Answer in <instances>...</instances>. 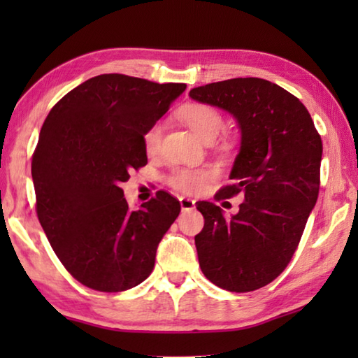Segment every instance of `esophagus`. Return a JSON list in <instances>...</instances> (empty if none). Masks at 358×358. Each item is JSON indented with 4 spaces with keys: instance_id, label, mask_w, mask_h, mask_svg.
Segmentation results:
<instances>
[{
    "instance_id": "1",
    "label": "esophagus",
    "mask_w": 358,
    "mask_h": 358,
    "mask_svg": "<svg viewBox=\"0 0 358 358\" xmlns=\"http://www.w3.org/2000/svg\"><path fill=\"white\" fill-rule=\"evenodd\" d=\"M180 205L183 211H189L196 208V202H194L192 199H186V197H180Z\"/></svg>"
}]
</instances>
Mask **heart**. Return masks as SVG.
Instances as JSON below:
<instances>
[{"label":"heart","instance_id":"1","mask_svg":"<svg viewBox=\"0 0 358 358\" xmlns=\"http://www.w3.org/2000/svg\"><path fill=\"white\" fill-rule=\"evenodd\" d=\"M178 118L189 128L194 134L203 142H213L224 129V118L215 107L207 104H187L178 110ZM162 126L153 123L143 132V147L148 155H155L161 143ZM213 177L210 169H173L169 175V185L183 194H194L201 191L205 183Z\"/></svg>","mask_w":358,"mask_h":358}]
</instances>
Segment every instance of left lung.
I'll list each match as a JSON object with an SVG mask.
<instances>
[{
    "mask_svg": "<svg viewBox=\"0 0 358 358\" xmlns=\"http://www.w3.org/2000/svg\"><path fill=\"white\" fill-rule=\"evenodd\" d=\"M191 99L229 112L241 132L240 150L220 197L243 192L230 217L199 202V265L217 287L251 292L282 273L317 202L322 141L306 107L280 85L246 77L192 88Z\"/></svg>",
    "mask_w": 358,
    "mask_h": 358,
    "instance_id": "1",
    "label": "left lung"
}]
</instances>
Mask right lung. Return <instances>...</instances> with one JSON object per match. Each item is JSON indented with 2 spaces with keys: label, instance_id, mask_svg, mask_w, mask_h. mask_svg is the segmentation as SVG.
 <instances>
[{
  "label": "right lung",
  "instance_id": "add662e5",
  "mask_svg": "<svg viewBox=\"0 0 358 358\" xmlns=\"http://www.w3.org/2000/svg\"><path fill=\"white\" fill-rule=\"evenodd\" d=\"M185 90V83L102 74L47 115L31 162L36 211L53 251L83 286L121 292L153 271L180 202L159 191L132 211L120 185L147 164L145 129Z\"/></svg>",
  "mask_w": 358,
  "mask_h": 358
}]
</instances>
